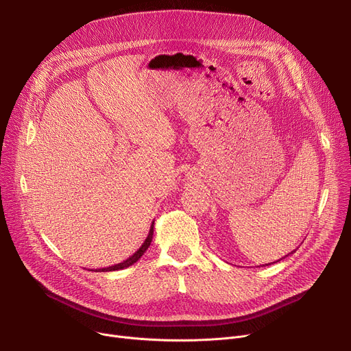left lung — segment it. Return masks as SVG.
Returning a JSON list of instances; mask_svg holds the SVG:
<instances>
[{
  "label": "left lung",
  "instance_id": "1",
  "mask_svg": "<svg viewBox=\"0 0 351 351\" xmlns=\"http://www.w3.org/2000/svg\"><path fill=\"white\" fill-rule=\"evenodd\" d=\"M293 252H294V250H293ZM293 252H291V253H293ZM278 262H279V261H278Z\"/></svg>",
  "mask_w": 351,
  "mask_h": 351
}]
</instances>
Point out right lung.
<instances>
[{
  "instance_id": "obj_1",
  "label": "right lung",
  "mask_w": 351,
  "mask_h": 351,
  "mask_svg": "<svg viewBox=\"0 0 351 351\" xmlns=\"http://www.w3.org/2000/svg\"><path fill=\"white\" fill-rule=\"evenodd\" d=\"M154 222H152V225H151V229H149V233H147V237L145 239V242L142 243V246L131 256L129 257V259H126V261H123L122 263H118V265H115V266H110V267H105V269H99V270H102V271H114V270H121V269H125V267H129V266H132L135 262H138L141 257H142V254L147 250V247L151 246V242H152V237H154Z\"/></svg>"
}]
</instances>
